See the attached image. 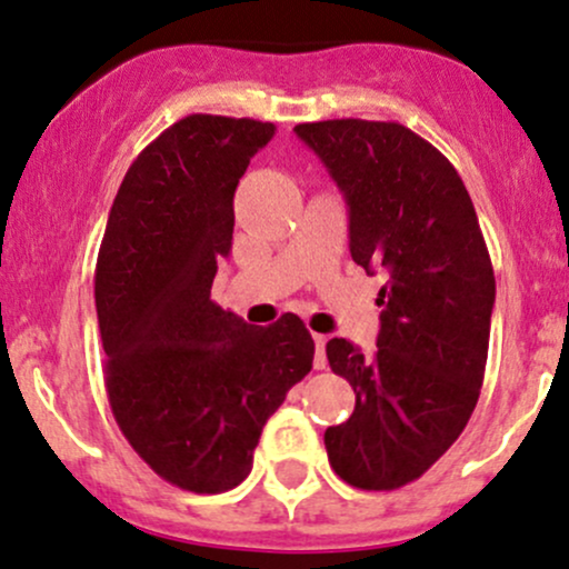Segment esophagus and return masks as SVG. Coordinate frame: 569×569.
Listing matches in <instances>:
<instances>
[{
    "mask_svg": "<svg viewBox=\"0 0 569 569\" xmlns=\"http://www.w3.org/2000/svg\"><path fill=\"white\" fill-rule=\"evenodd\" d=\"M311 338H315V368L319 370L328 366V357H325V343H328V338L322 333H315Z\"/></svg>",
    "mask_w": 569,
    "mask_h": 569,
    "instance_id": "esophagus-1",
    "label": "esophagus"
}]
</instances>
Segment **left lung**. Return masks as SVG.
Returning <instances> with one entry per match:
<instances>
[{
	"instance_id": "8db88e82",
	"label": "left lung",
	"mask_w": 569,
	"mask_h": 569,
	"mask_svg": "<svg viewBox=\"0 0 569 569\" xmlns=\"http://www.w3.org/2000/svg\"><path fill=\"white\" fill-rule=\"evenodd\" d=\"M296 133L347 199L352 260L387 277L376 352L347 338L325 347L357 398L325 449L349 487L400 489L446 455L478 403L495 309L487 241L455 166L406 126L341 118Z\"/></svg>"
}]
</instances>
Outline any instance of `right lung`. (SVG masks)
<instances>
[{
    "instance_id": "add662e5",
    "label": "right lung",
    "mask_w": 569,
    "mask_h": 569,
    "mask_svg": "<svg viewBox=\"0 0 569 569\" xmlns=\"http://www.w3.org/2000/svg\"><path fill=\"white\" fill-rule=\"evenodd\" d=\"M277 126L188 114L139 152L96 260L107 398L131 449L174 487L220 495L252 470L263 425L315 360L296 315L254 328L209 292L233 193Z\"/></svg>"
}]
</instances>
